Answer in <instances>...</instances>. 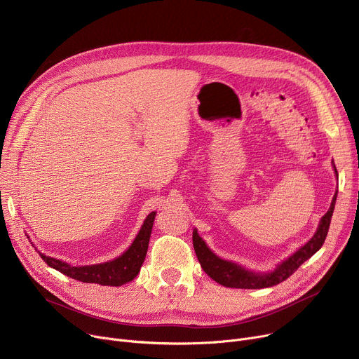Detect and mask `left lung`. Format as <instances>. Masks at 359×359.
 <instances>
[{"mask_svg": "<svg viewBox=\"0 0 359 359\" xmlns=\"http://www.w3.org/2000/svg\"><path fill=\"white\" fill-rule=\"evenodd\" d=\"M337 195L333 196L329 210L323 215L318 231L315 235L310 238L300 250H297L293 255H290L287 259L283 261L281 264L277 266L271 273H252L250 270H245L244 267L235 264L232 261H226L215 255L205 244V241L199 236L198 231H194V248L196 252V257L201 262V267L203 271L217 283L225 285V287L231 289H264V287H273V285L287 280L302 264L312 257L316 251L320 250L323 245L326 235L329 231L330 219L333 215V209H335Z\"/></svg>", "mask_w": 359, "mask_h": 359, "instance_id": "obj_1", "label": "left lung"}]
</instances>
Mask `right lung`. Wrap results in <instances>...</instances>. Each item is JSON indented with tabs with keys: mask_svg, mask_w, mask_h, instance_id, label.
<instances>
[{
	"mask_svg": "<svg viewBox=\"0 0 359 359\" xmlns=\"http://www.w3.org/2000/svg\"><path fill=\"white\" fill-rule=\"evenodd\" d=\"M154 218H156V212H151L146 218L144 224H142L131 247L123 255L114 258L112 261L102 262V264L74 267L65 261L47 257L41 252L39 254L47 266L60 271L67 277H72L83 283H97L101 285H115L116 287V285H123L134 280L140 273V269L142 266V262H144V258L147 254Z\"/></svg>",
	"mask_w": 359,
	"mask_h": 359,
	"instance_id": "right-lung-1",
	"label": "right lung"
}]
</instances>
